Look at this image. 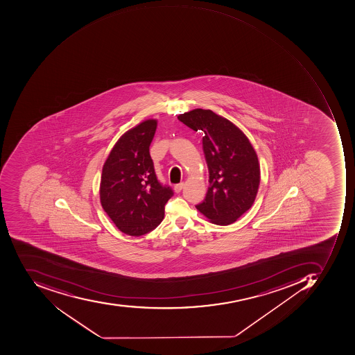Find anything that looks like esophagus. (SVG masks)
I'll return each mask as SVG.
<instances>
[{"label": "esophagus", "mask_w": 355, "mask_h": 355, "mask_svg": "<svg viewBox=\"0 0 355 355\" xmlns=\"http://www.w3.org/2000/svg\"><path fill=\"white\" fill-rule=\"evenodd\" d=\"M183 186H184V184H183V182L178 183V184H176V186L174 187L175 192H181V190H182L183 189Z\"/></svg>", "instance_id": "1"}]
</instances>
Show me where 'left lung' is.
<instances>
[{
    "label": "left lung",
    "mask_w": 355,
    "mask_h": 355,
    "mask_svg": "<svg viewBox=\"0 0 355 355\" xmlns=\"http://www.w3.org/2000/svg\"><path fill=\"white\" fill-rule=\"evenodd\" d=\"M178 119L205 135L210 184L197 210L214 224H232L253 206L259 189L260 165L253 145L239 127L211 110H192Z\"/></svg>",
    "instance_id": "8db88e82"
}]
</instances>
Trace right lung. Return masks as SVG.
Instances as JSON below:
<instances>
[{
	"label": "right lung",
	"instance_id": "add662e5",
	"mask_svg": "<svg viewBox=\"0 0 355 355\" xmlns=\"http://www.w3.org/2000/svg\"><path fill=\"white\" fill-rule=\"evenodd\" d=\"M158 121L149 119L123 133L102 167L100 202L116 227L143 236L164 218L172 189L161 186L149 153Z\"/></svg>",
	"mask_w": 355,
	"mask_h": 355
}]
</instances>
